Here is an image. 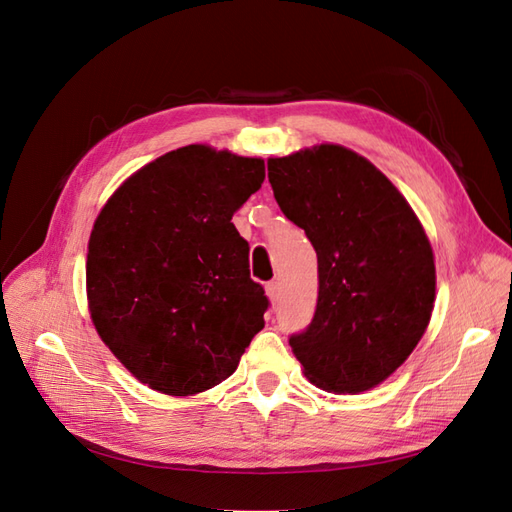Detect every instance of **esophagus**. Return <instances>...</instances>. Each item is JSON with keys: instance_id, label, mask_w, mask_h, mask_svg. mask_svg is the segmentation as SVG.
<instances>
[{"instance_id": "esophagus-1", "label": "esophagus", "mask_w": 512, "mask_h": 512, "mask_svg": "<svg viewBox=\"0 0 512 512\" xmlns=\"http://www.w3.org/2000/svg\"><path fill=\"white\" fill-rule=\"evenodd\" d=\"M266 294L270 296L272 303H277V300L281 298V283H279V281H270V283L266 285Z\"/></svg>"}]
</instances>
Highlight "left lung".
<instances>
[{
  "instance_id": "obj_1",
  "label": "left lung",
  "mask_w": 512,
  "mask_h": 512,
  "mask_svg": "<svg viewBox=\"0 0 512 512\" xmlns=\"http://www.w3.org/2000/svg\"><path fill=\"white\" fill-rule=\"evenodd\" d=\"M285 218L318 255V305L290 337L313 385L359 393L396 372L435 307V259L411 205L359 153L320 144L268 160Z\"/></svg>"
}]
</instances>
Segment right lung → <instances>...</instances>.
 <instances>
[{
    "label": "right lung",
    "instance_id": "add662e5",
    "mask_svg": "<svg viewBox=\"0 0 512 512\" xmlns=\"http://www.w3.org/2000/svg\"><path fill=\"white\" fill-rule=\"evenodd\" d=\"M259 157L188 144L116 190L88 242L90 318L140 383L192 396L229 378L264 329L233 214L264 183Z\"/></svg>",
    "mask_w": 512,
    "mask_h": 512
}]
</instances>
